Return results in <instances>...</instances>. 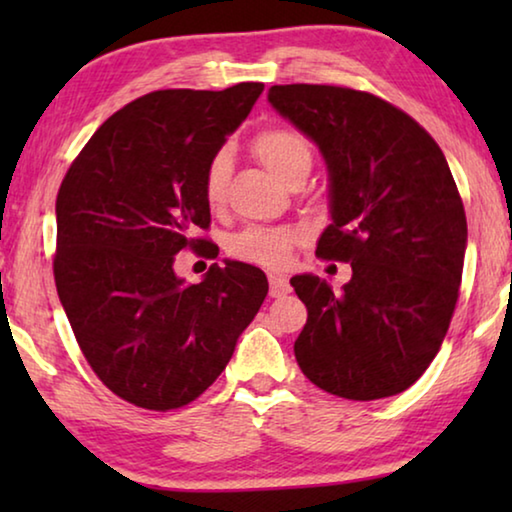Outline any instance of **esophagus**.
<instances>
[{
	"label": "esophagus",
	"mask_w": 512,
	"mask_h": 512,
	"mask_svg": "<svg viewBox=\"0 0 512 512\" xmlns=\"http://www.w3.org/2000/svg\"><path fill=\"white\" fill-rule=\"evenodd\" d=\"M268 293H271L273 298H284L287 293H291V284L287 277L277 275V273L268 275Z\"/></svg>",
	"instance_id": "esophagus-1"
}]
</instances>
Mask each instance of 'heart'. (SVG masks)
<instances>
[{
	"label": "heart",
	"mask_w": 512,
	"mask_h": 512,
	"mask_svg": "<svg viewBox=\"0 0 512 512\" xmlns=\"http://www.w3.org/2000/svg\"><path fill=\"white\" fill-rule=\"evenodd\" d=\"M253 151L282 183H289L298 171H309L311 155H314L307 137L289 126L266 128L253 140ZM230 171L232 153L228 149L216 151L207 162L203 173V196L210 207H219L225 201ZM300 239L302 232L296 228H248L232 239V253L246 262L280 268L289 262L291 248Z\"/></svg>",
	"instance_id": "b5f03b06"
}]
</instances>
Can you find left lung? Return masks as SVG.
<instances>
[{
  "label": "left lung",
  "mask_w": 512,
  "mask_h": 512,
  "mask_svg": "<svg viewBox=\"0 0 512 512\" xmlns=\"http://www.w3.org/2000/svg\"><path fill=\"white\" fill-rule=\"evenodd\" d=\"M268 101L318 146L329 214L316 255L352 264L341 291L291 277L307 307L293 352L305 377L345 400L409 388L452 320L467 221L440 146L375 94L336 85H273Z\"/></svg>",
  "instance_id": "left-lung-1"
}]
</instances>
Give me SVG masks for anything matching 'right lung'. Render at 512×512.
<instances>
[{
    "mask_svg": "<svg viewBox=\"0 0 512 512\" xmlns=\"http://www.w3.org/2000/svg\"><path fill=\"white\" fill-rule=\"evenodd\" d=\"M264 90H158L99 126L56 198L54 277L85 359L121 400L151 411L194 402L228 366L268 293L244 262L203 282L173 271L210 228L203 173ZM207 253V250H205Z\"/></svg>",
    "mask_w": 512,
    "mask_h": 512,
    "instance_id": "right-lung-1",
    "label": "right lung"
}]
</instances>
